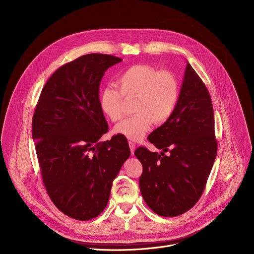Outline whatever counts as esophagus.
I'll return each mask as SVG.
<instances>
[{
  "label": "esophagus",
  "mask_w": 254,
  "mask_h": 254,
  "mask_svg": "<svg viewBox=\"0 0 254 254\" xmlns=\"http://www.w3.org/2000/svg\"><path fill=\"white\" fill-rule=\"evenodd\" d=\"M128 146H129V149H130V154L133 156L134 155V150H135V144L131 141H128Z\"/></svg>",
  "instance_id": "obj_1"
}]
</instances>
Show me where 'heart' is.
<instances>
[{
    "mask_svg": "<svg viewBox=\"0 0 254 254\" xmlns=\"http://www.w3.org/2000/svg\"><path fill=\"white\" fill-rule=\"evenodd\" d=\"M120 91L106 86L99 96V106L105 117L119 122L124 117V97L136 98L133 117L116 126L114 131L130 140H140L153 124L162 125L173 115L179 98V81L173 72L158 70L150 64H135L118 79Z\"/></svg>",
    "mask_w": 254,
    "mask_h": 254,
    "instance_id": "1",
    "label": "heart"
}]
</instances>
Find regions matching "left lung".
Returning <instances> with one entry per match:
<instances>
[{"instance_id": "1", "label": "left lung", "mask_w": 254, "mask_h": 254, "mask_svg": "<svg viewBox=\"0 0 254 254\" xmlns=\"http://www.w3.org/2000/svg\"><path fill=\"white\" fill-rule=\"evenodd\" d=\"M148 139L163 152L134 151L142 165L141 196L156 214L179 216L200 199L217 155L211 97L188 61L173 115Z\"/></svg>"}]
</instances>
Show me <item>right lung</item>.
Segmentation results:
<instances>
[{"instance_id":"1","label":"right lung","mask_w":254,"mask_h":254,"mask_svg":"<svg viewBox=\"0 0 254 254\" xmlns=\"http://www.w3.org/2000/svg\"><path fill=\"white\" fill-rule=\"evenodd\" d=\"M123 59L92 53L58 68L43 87L32 121V136L43 183L54 205L86 221L106 207L113 181L130 155L119 134L108 130L99 106L104 72Z\"/></svg>"}]
</instances>
